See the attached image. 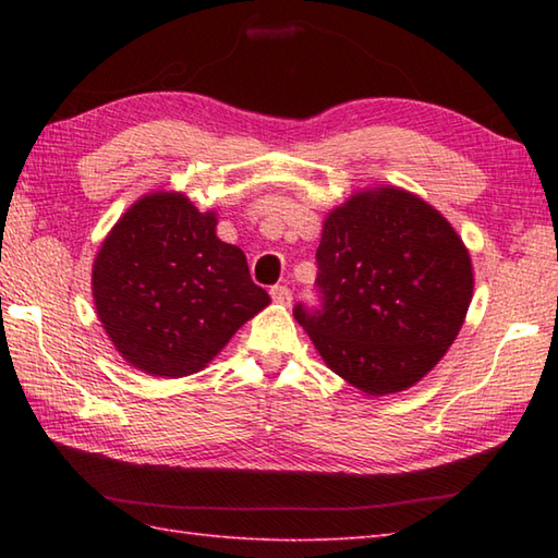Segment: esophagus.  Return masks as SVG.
Wrapping results in <instances>:
<instances>
[{
    "label": "esophagus",
    "mask_w": 558,
    "mask_h": 558,
    "mask_svg": "<svg viewBox=\"0 0 558 558\" xmlns=\"http://www.w3.org/2000/svg\"><path fill=\"white\" fill-rule=\"evenodd\" d=\"M270 298H272V302L280 304V306H290L292 292L286 286H276V288H270Z\"/></svg>",
    "instance_id": "obj_1"
}]
</instances>
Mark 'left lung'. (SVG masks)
<instances>
[{"label": "left lung", "mask_w": 558, "mask_h": 558, "mask_svg": "<svg viewBox=\"0 0 558 558\" xmlns=\"http://www.w3.org/2000/svg\"><path fill=\"white\" fill-rule=\"evenodd\" d=\"M318 310L294 306L330 372L369 396L398 393L453 345L472 300V260L450 222L398 186L352 194L316 248Z\"/></svg>", "instance_id": "8db88e82"}]
</instances>
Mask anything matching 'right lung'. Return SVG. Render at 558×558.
Returning <instances> with one entry per match:
<instances>
[{
  "label": "right lung",
  "instance_id": "add662e5",
  "mask_svg": "<svg viewBox=\"0 0 558 558\" xmlns=\"http://www.w3.org/2000/svg\"><path fill=\"white\" fill-rule=\"evenodd\" d=\"M216 213L177 192L129 208L93 264V300L122 357L150 376L204 369L270 298L240 246L216 234Z\"/></svg>",
  "mask_w": 558,
  "mask_h": 558
}]
</instances>
